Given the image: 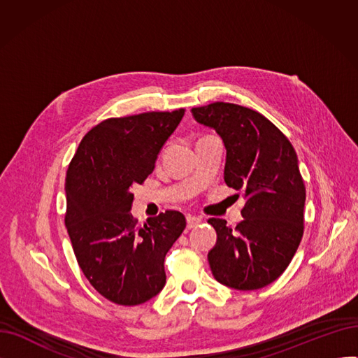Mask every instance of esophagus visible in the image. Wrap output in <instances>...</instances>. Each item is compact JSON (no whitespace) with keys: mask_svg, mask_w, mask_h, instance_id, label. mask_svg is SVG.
Listing matches in <instances>:
<instances>
[{"mask_svg":"<svg viewBox=\"0 0 358 358\" xmlns=\"http://www.w3.org/2000/svg\"><path fill=\"white\" fill-rule=\"evenodd\" d=\"M200 222H201V219H200V217L189 215V216H187V228H189V229H193V228H196V227H197V224H199Z\"/></svg>","mask_w":358,"mask_h":358,"instance_id":"1","label":"esophagus"}]
</instances>
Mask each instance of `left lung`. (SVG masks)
Wrapping results in <instances>:
<instances>
[{
  "label": "left lung",
  "mask_w": 358,
  "mask_h": 358,
  "mask_svg": "<svg viewBox=\"0 0 358 358\" xmlns=\"http://www.w3.org/2000/svg\"><path fill=\"white\" fill-rule=\"evenodd\" d=\"M193 117L213 129L227 149L224 182L243 192V220L231 228L209 219L216 245L210 270L219 283L257 290L277 280L303 236L305 184L289 139L258 111L232 103L192 108Z\"/></svg>",
  "instance_id": "1"
}]
</instances>
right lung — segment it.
Returning <instances> with one entry per match:
<instances>
[{
  "mask_svg": "<svg viewBox=\"0 0 358 358\" xmlns=\"http://www.w3.org/2000/svg\"><path fill=\"white\" fill-rule=\"evenodd\" d=\"M184 108L107 119L81 141L65 178V224L78 264L110 302L135 306L165 286L164 259L185 228L166 210L138 224L131 187L154 171Z\"/></svg>",
  "mask_w": 358,
  "mask_h": 358,
  "instance_id": "obj_1",
  "label": "right lung"
}]
</instances>
